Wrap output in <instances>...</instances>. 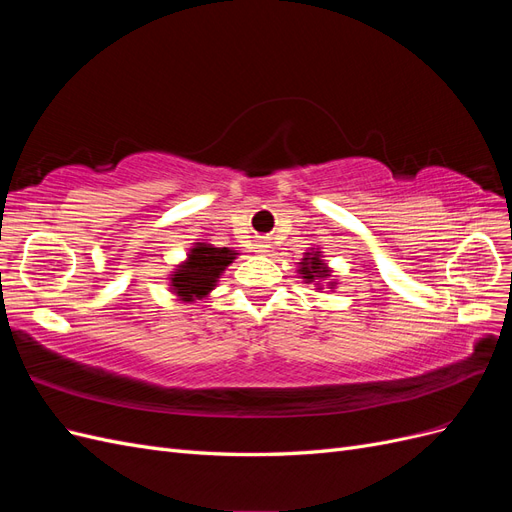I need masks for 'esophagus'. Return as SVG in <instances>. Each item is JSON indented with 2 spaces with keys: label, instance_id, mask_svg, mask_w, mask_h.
I'll return each mask as SVG.
<instances>
[{
  "label": "esophagus",
  "instance_id": "34e87169",
  "mask_svg": "<svg viewBox=\"0 0 512 512\" xmlns=\"http://www.w3.org/2000/svg\"><path fill=\"white\" fill-rule=\"evenodd\" d=\"M269 247H271V245H269L267 239H260V241L256 243V252H258V254H267Z\"/></svg>",
  "mask_w": 512,
  "mask_h": 512
}]
</instances>
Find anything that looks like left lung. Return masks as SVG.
<instances>
[{
    "label": "left lung",
    "mask_w": 512,
    "mask_h": 512,
    "mask_svg": "<svg viewBox=\"0 0 512 512\" xmlns=\"http://www.w3.org/2000/svg\"><path fill=\"white\" fill-rule=\"evenodd\" d=\"M297 265V273L305 284H314L318 292H322L324 288L335 290L337 280L333 277V269L324 262V254L320 252V247H309Z\"/></svg>",
    "instance_id": "obj_1"
}]
</instances>
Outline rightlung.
<instances>
[{"label": "right lung", "mask_w": 512, "mask_h": 512, "mask_svg": "<svg viewBox=\"0 0 512 512\" xmlns=\"http://www.w3.org/2000/svg\"><path fill=\"white\" fill-rule=\"evenodd\" d=\"M239 256L230 247H215L207 241H196L175 269L168 273V288L177 301L194 303L209 297L218 286L222 273Z\"/></svg>", "instance_id": "1"}]
</instances>
